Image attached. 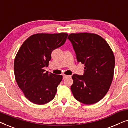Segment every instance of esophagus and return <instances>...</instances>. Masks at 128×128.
<instances>
[{
    "instance_id": "obj_1",
    "label": "esophagus",
    "mask_w": 128,
    "mask_h": 128,
    "mask_svg": "<svg viewBox=\"0 0 128 128\" xmlns=\"http://www.w3.org/2000/svg\"><path fill=\"white\" fill-rule=\"evenodd\" d=\"M71 76H69V75H66V74H64L63 75V78H64H64H70Z\"/></svg>"
}]
</instances>
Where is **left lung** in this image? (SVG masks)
Masks as SVG:
<instances>
[{"instance_id":"1","label":"left lung","mask_w":128,"mask_h":128,"mask_svg":"<svg viewBox=\"0 0 128 128\" xmlns=\"http://www.w3.org/2000/svg\"><path fill=\"white\" fill-rule=\"evenodd\" d=\"M78 62L84 64L83 75H73L71 90L77 100L91 105L101 100L107 93L114 78L115 56L106 40L92 33L71 34Z\"/></svg>"}]
</instances>
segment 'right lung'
<instances>
[{
  "mask_svg": "<svg viewBox=\"0 0 128 128\" xmlns=\"http://www.w3.org/2000/svg\"><path fill=\"white\" fill-rule=\"evenodd\" d=\"M68 34L32 35L24 41L14 59V71L19 88L30 101L43 105L52 101L62 82V75L45 72L54 50L65 43Z\"/></svg>",
  "mask_w": 128,
  "mask_h": 128,
  "instance_id": "obj_1",
  "label": "right lung"
}]
</instances>
